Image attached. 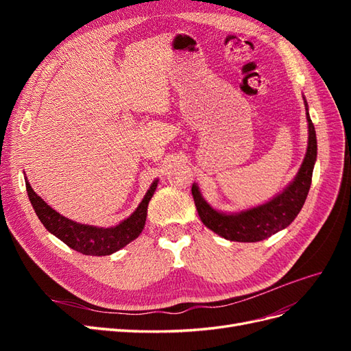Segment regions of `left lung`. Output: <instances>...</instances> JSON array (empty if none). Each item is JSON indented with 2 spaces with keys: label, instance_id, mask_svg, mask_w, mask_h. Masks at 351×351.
Returning <instances> with one entry per match:
<instances>
[{
  "label": "left lung",
  "instance_id": "left-lung-1",
  "mask_svg": "<svg viewBox=\"0 0 351 351\" xmlns=\"http://www.w3.org/2000/svg\"><path fill=\"white\" fill-rule=\"evenodd\" d=\"M304 107L307 111L306 101ZM306 119L309 139H307V151L303 164L293 182L267 204L236 212V214H224V212H219L208 204L204 196L200 195L197 184L192 186L197 214L209 230L231 241L254 243L268 239L291 224L303 208L307 193H309L317 155L316 132L309 112H306Z\"/></svg>",
  "mask_w": 351,
  "mask_h": 351
}]
</instances>
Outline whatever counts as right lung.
Returning a JSON list of instances; mask_svg holds the SVG:
<instances>
[{
	"label": "right lung",
	"instance_id": "1",
	"mask_svg": "<svg viewBox=\"0 0 351 351\" xmlns=\"http://www.w3.org/2000/svg\"><path fill=\"white\" fill-rule=\"evenodd\" d=\"M25 182L30 204L34 206L36 215L42 224H44V227L51 234H54L61 241H64L73 250L80 252L83 254H90V256H107V254L123 249L130 241L139 237L145 227L147 204H149L158 186V180H155L149 190L146 192L145 197L142 199L141 205L136 208V210L129 218L121 221L119 226L104 228L79 224L76 221L62 217L56 209H52L44 199L34 192L27 178H25Z\"/></svg>",
	"mask_w": 351,
	"mask_h": 351
}]
</instances>
